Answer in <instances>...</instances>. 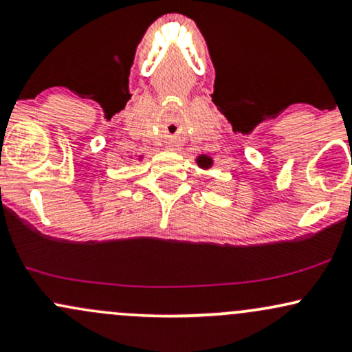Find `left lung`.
I'll return each instance as SVG.
<instances>
[{
    "mask_svg": "<svg viewBox=\"0 0 352 352\" xmlns=\"http://www.w3.org/2000/svg\"><path fill=\"white\" fill-rule=\"evenodd\" d=\"M199 165H200L201 168H208L210 165H212V159H208V157L201 155V157H199Z\"/></svg>",
    "mask_w": 352,
    "mask_h": 352,
    "instance_id": "obj_1",
    "label": "left lung"
}]
</instances>
